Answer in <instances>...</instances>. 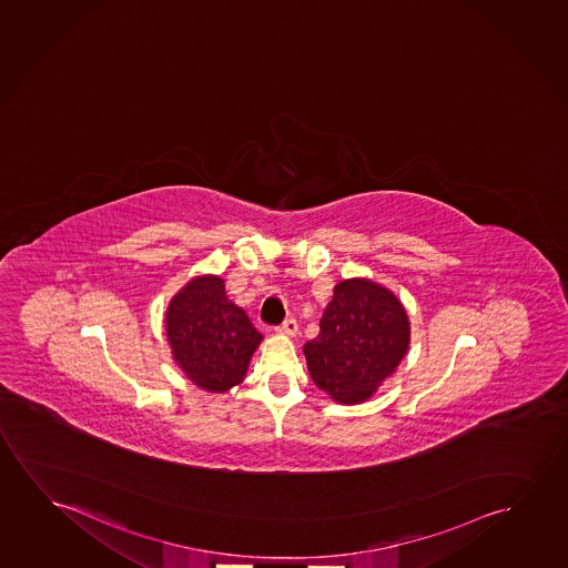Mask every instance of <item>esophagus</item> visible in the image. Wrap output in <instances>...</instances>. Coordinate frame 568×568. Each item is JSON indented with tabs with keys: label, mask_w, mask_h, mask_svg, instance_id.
<instances>
[{
	"label": "esophagus",
	"mask_w": 568,
	"mask_h": 568,
	"mask_svg": "<svg viewBox=\"0 0 568 568\" xmlns=\"http://www.w3.org/2000/svg\"><path fill=\"white\" fill-rule=\"evenodd\" d=\"M296 329H298L296 322L293 321V318H287V321L283 322L281 326H277V334H281V336L293 337L296 334Z\"/></svg>",
	"instance_id": "obj_1"
}]
</instances>
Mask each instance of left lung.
Listing matches in <instances>:
<instances>
[{
  "label": "left lung",
  "instance_id": "left-lung-1",
  "mask_svg": "<svg viewBox=\"0 0 568 568\" xmlns=\"http://www.w3.org/2000/svg\"><path fill=\"white\" fill-rule=\"evenodd\" d=\"M410 347V321L400 298L367 277L337 283L318 336L306 342L314 385L339 404H362L377 393Z\"/></svg>",
  "mask_w": 568,
  "mask_h": 568
}]
</instances>
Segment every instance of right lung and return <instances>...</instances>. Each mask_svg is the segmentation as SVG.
Segmentation results:
<instances>
[{
    "mask_svg": "<svg viewBox=\"0 0 568 568\" xmlns=\"http://www.w3.org/2000/svg\"><path fill=\"white\" fill-rule=\"evenodd\" d=\"M165 336L173 362L193 385L222 395L246 378L263 336L234 305L221 275L205 273L187 281L165 311Z\"/></svg>",
    "mask_w": 568,
    "mask_h": 568,
    "instance_id": "1",
    "label": "right lung"
}]
</instances>
